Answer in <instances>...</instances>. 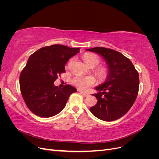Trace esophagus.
I'll use <instances>...</instances> for the list:
<instances>
[{
  "mask_svg": "<svg viewBox=\"0 0 159 159\" xmlns=\"http://www.w3.org/2000/svg\"><path fill=\"white\" fill-rule=\"evenodd\" d=\"M80 93L83 96H84V97H88V96L89 95L88 93H84L83 91H80Z\"/></svg>",
  "mask_w": 159,
  "mask_h": 159,
  "instance_id": "34e87169",
  "label": "esophagus"
}]
</instances>
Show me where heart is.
Here are the masks:
<instances>
[{
  "label": "heart",
  "mask_w": 159,
  "mask_h": 159,
  "mask_svg": "<svg viewBox=\"0 0 159 159\" xmlns=\"http://www.w3.org/2000/svg\"><path fill=\"white\" fill-rule=\"evenodd\" d=\"M83 59L85 64L91 68H94L100 63L99 57L92 53H85L83 56ZM71 60L70 61V63ZM95 74L100 81H104L109 75V69L106 66H99L95 70ZM95 80L92 76H76L72 80V83L77 88L81 90H88L90 87L93 85Z\"/></svg>",
  "instance_id": "1"
}]
</instances>
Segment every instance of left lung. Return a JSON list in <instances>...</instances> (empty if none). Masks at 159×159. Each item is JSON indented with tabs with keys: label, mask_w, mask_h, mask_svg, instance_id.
<instances>
[{
	"label": "left lung",
	"mask_w": 159,
	"mask_h": 159,
	"mask_svg": "<svg viewBox=\"0 0 159 159\" xmlns=\"http://www.w3.org/2000/svg\"><path fill=\"white\" fill-rule=\"evenodd\" d=\"M86 50L98 53L106 61L109 75L105 83L95 88L93 94L98 102L90 107L96 117L105 121L121 118L131 109L137 97L139 75L129 58L121 53L103 47Z\"/></svg>",
	"instance_id": "obj_1"
}]
</instances>
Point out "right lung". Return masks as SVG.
<instances>
[{"label": "right lung", "mask_w": 159, "mask_h": 159, "mask_svg": "<svg viewBox=\"0 0 159 159\" xmlns=\"http://www.w3.org/2000/svg\"><path fill=\"white\" fill-rule=\"evenodd\" d=\"M80 50L55 44L42 48L29 57L20 75V88L24 101L32 113L50 117L65 107L70 95L77 89L70 85L60 89L54 82L65 72L67 61Z\"/></svg>", "instance_id": "obj_1"}]
</instances>
